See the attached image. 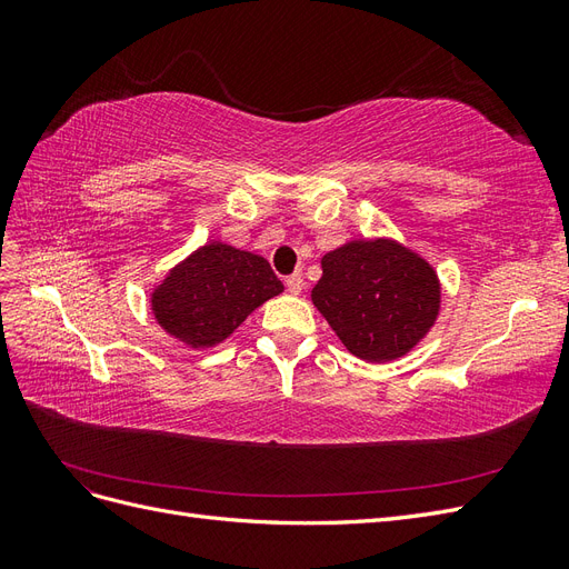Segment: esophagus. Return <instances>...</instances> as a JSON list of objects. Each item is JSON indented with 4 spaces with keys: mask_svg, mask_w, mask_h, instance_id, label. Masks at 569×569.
Returning a JSON list of instances; mask_svg holds the SVG:
<instances>
[{
    "mask_svg": "<svg viewBox=\"0 0 569 569\" xmlns=\"http://www.w3.org/2000/svg\"><path fill=\"white\" fill-rule=\"evenodd\" d=\"M284 284H287V289L291 291V295H301V291H303V274L301 272L289 274V278L284 280Z\"/></svg>",
    "mask_w": 569,
    "mask_h": 569,
    "instance_id": "esophagus-1",
    "label": "esophagus"
}]
</instances>
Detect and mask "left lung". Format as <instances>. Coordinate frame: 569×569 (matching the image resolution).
Instances as JSON below:
<instances>
[{
  "label": "left lung",
  "mask_w": 569,
  "mask_h": 569,
  "mask_svg": "<svg viewBox=\"0 0 569 569\" xmlns=\"http://www.w3.org/2000/svg\"><path fill=\"white\" fill-rule=\"evenodd\" d=\"M439 280L410 249L372 239L322 256L313 303L353 356L385 363L408 353L439 316Z\"/></svg>",
  "instance_id": "obj_1"
}]
</instances>
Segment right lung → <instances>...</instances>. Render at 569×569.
I'll use <instances>...</instances> for the list:
<instances>
[{
    "label": "right lung",
    "instance_id": "obj_1",
    "mask_svg": "<svg viewBox=\"0 0 569 569\" xmlns=\"http://www.w3.org/2000/svg\"><path fill=\"white\" fill-rule=\"evenodd\" d=\"M282 289L266 258L211 242L168 272L151 295V311L168 335L201 349L228 339Z\"/></svg>",
    "mask_w": 569,
    "mask_h": 569
}]
</instances>
